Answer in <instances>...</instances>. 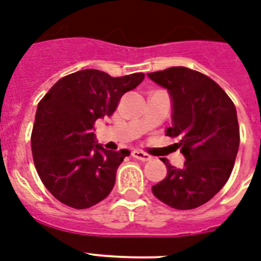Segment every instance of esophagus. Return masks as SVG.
I'll list each match as a JSON object with an SVG mask.
<instances>
[{"mask_svg":"<svg viewBox=\"0 0 261 261\" xmlns=\"http://www.w3.org/2000/svg\"><path fill=\"white\" fill-rule=\"evenodd\" d=\"M131 155L134 156V158H137V160L139 161H150L151 160V156L149 155V154H146V152L141 151V150H134V151L131 152Z\"/></svg>","mask_w":261,"mask_h":261,"instance_id":"1","label":"esophagus"}]
</instances>
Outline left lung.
Listing matches in <instances>:
<instances>
[{"label": "left lung", "mask_w": 261, "mask_h": 261, "mask_svg": "<svg viewBox=\"0 0 261 261\" xmlns=\"http://www.w3.org/2000/svg\"><path fill=\"white\" fill-rule=\"evenodd\" d=\"M165 87L173 101V126L166 135L175 138L185 155L177 169L164 160L165 179L152 186V194L169 206L189 211L222 189L233 170L240 130L233 101L221 87L201 72L171 67L147 73Z\"/></svg>", "instance_id": "1"}]
</instances>
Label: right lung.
Returning <instances> with one entry per match:
<instances>
[{
	"mask_svg": "<svg viewBox=\"0 0 261 261\" xmlns=\"http://www.w3.org/2000/svg\"><path fill=\"white\" fill-rule=\"evenodd\" d=\"M145 79L138 72L112 77L83 69L61 77L37 106L32 154L50 194L75 209H87L109 196L116 169L130 151H111L94 141V124L111 116L120 97Z\"/></svg>",
	"mask_w": 261,
	"mask_h": 261,
	"instance_id": "obj_1",
	"label": "right lung"
}]
</instances>
